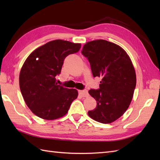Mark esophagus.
Wrapping results in <instances>:
<instances>
[{
	"mask_svg": "<svg viewBox=\"0 0 160 160\" xmlns=\"http://www.w3.org/2000/svg\"><path fill=\"white\" fill-rule=\"evenodd\" d=\"M79 94L82 97L86 98L89 96V93L87 90H82V91H79Z\"/></svg>",
	"mask_w": 160,
	"mask_h": 160,
	"instance_id": "1",
	"label": "esophagus"
}]
</instances>
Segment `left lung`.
<instances>
[{"mask_svg": "<svg viewBox=\"0 0 160 160\" xmlns=\"http://www.w3.org/2000/svg\"><path fill=\"white\" fill-rule=\"evenodd\" d=\"M82 53L89 61L93 77L102 78L99 89L89 91L97 106L88 115L100 123H112L131 102L136 85L133 64L121 47L105 40L87 42Z\"/></svg>", "mask_w": 160, "mask_h": 160, "instance_id": "1", "label": "left lung"}]
</instances>
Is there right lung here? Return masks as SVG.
Returning <instances> with one entry per match:
<instances>
[{"label": "right lung", "instance_id": "1", "mask_svg": "<svg viewBox=\"0 0 160 160\" xmlns=\"http://www.w3.org/2000/svg\"><path fill=\"white\" fill-rule=\"evenodd\" d=\"M80 43L54 40L32 52L24 62L19 85L27 106L37 116L47 120L63 117L78 92L58 85L56 76L61 72L64 60L78 52Z\"/></svg>", "mask_w": 160, "mask_h": 160}]
</instances>
